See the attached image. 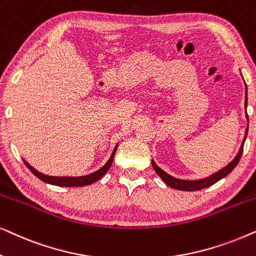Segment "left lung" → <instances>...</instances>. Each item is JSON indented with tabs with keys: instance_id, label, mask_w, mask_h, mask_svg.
Listing matches in <instances>:
<instances>
[{
	"instance_id": "left-lung-1",
	"label": "left lung",
	"mask_w": 256,
	"mask_h": 256,
	"mask_svg": "<svg viewBox=\"0 0 256 256\" xmlns=\"http://www.w3.org/2000/svg\"><path fill=\"white\" fill-rule=\"evenodd\" d=\"M244 107H247V86H246V93H244ZM246 118L247 121L248 120V115L246 114ZM247 132H248V126L246 128V132H244V138L242 143H241V146L239 149V152H238L236 156L234 157V158L230 160V162L227 164L225 168H222V169H220L219 171H216V172L212 174L211 176L208 177H205L202 178V180H180V178H176V177H172L171 174H166V171L160 169V168L157 166L155 163V160H152V168L154 170L156 171V174H158V176L162 178V180L166 183L168 186L174 188V190H180V191H197V190H202V188H208L213 185L216 182L222 180L224 177H226L227 174L230 172H232V170L234 169L238 166V163H239V160L241 158V155H242V152H244V141H246V136H247Z\"/></svg>"
}]
</instances>
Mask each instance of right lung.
<instances>
[{"instance_id": "add662e5", "label": "right lung", "mask_w": 256, "mask_h": 256, "mask_svg": "<svg viewBox=\"0 0 256 256\" xmlns=\"http://www.w3.org/2000/svg\"><path fill=\"white\" fill-rule=\"evenodd\" d=\"M118 144L115 146L113 152H112V155L110 157V160H107V163L104 164L102 168H100L99 170L96 171V172L86 174V176H79V177H56V176H48V174H44L40 172V171H37L36 169H34V168L31 166L30 164L26 162V160H24V164H26V166H28V169H29L31 172H32L37 178H40V180H43L44 183H48V184H51V185H57V186H65V188L86 186V185L96 183V180H99L100 178L102 177L104 174H106L108 170H110L112 163H113L115 152H116V149H118Z\"/></svg>"}]
</instances>
